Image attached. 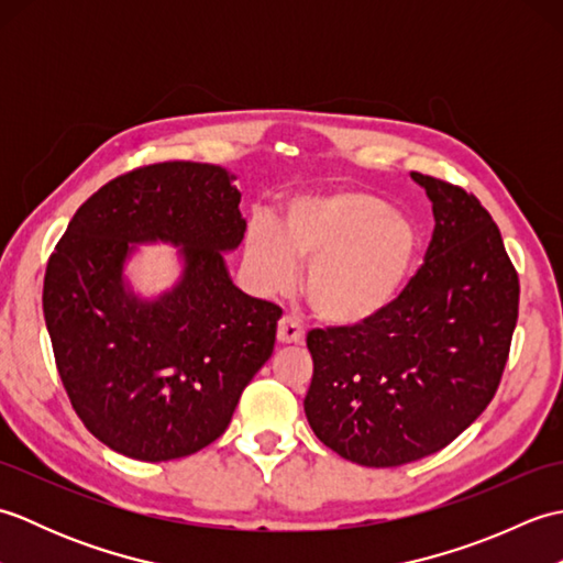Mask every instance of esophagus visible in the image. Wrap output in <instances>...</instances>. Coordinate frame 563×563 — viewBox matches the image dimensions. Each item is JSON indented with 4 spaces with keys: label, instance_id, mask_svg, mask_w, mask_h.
<instances>
[{
    "label": "esophagus",
    "instance_id": "obj_1",
    "mask_svg": "<svg viewBox=\"0 0 563 563\" xmlns=\"http://www.w3.org/2000/svg\"><path fill=\"white\" fill-rule=\"evenodd\" d=\"M305 341V329L300 324V319L285 314L278 321V343L283 345H290V343H302Z\"/></svg>",
    "mask_w": 563,
    "mask_h": 563
}]
</instances>
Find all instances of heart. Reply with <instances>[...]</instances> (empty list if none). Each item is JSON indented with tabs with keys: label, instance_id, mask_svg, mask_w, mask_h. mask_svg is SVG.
Instances as JSON below:
<instances>
[{
	"label": "heart",
	"instance_id": "heart-1",
	"mask_svg": "<svg viewBox=\"0 0 563 563\" xmlns=\"http://www.w3.org/2000/svg\"><path fill=\"white\" fill-rule=\"evenodd\" d=\"M418 236L387 200L367 190H336L292 200L280 232L254 222L246 234V263L261 288L283 290L295 261L309 263L305 297L333 327H363L397 300L413 271Z\"/></svg>",
	"mask_w": 563,
	"mask_h": 563
}]
</instances>
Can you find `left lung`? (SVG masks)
<instances>
[{
    "label": "left lung",
    "instance_id": "1",
    "mask_svg": "<svg viewBox=\"0 0 563 563\" xmlns=\"http://www.w3.org/2000/svg\"><path fill=\"white\" fill-rule=\"evenodd\" d=\"M411 178L435 218L423 266L377 319L307 333V421L363 466L416 462L470 428L494 399L518 324V271L492 214L462 186Z\"/></svg>",
    "mask_w": 563,
    "mask_h": 563
}]
</instances>
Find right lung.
Returning <instances> with one entry per match:
<instances>
[{"mask_svg": "<svg viewBox=\"0 0 563 563\" xmlns=\"http://www.w3.org/2000/svg\"><path fill=\"white\" fill-rule=\"evenodd\" d=\"M242 194L214 164L159 162L101 186L47 258L43 314L81 423L142 462L194 454L232 421L275 345L283 309L232 283L222 251L244 239ZM185 246V278L142 303L122 285L135 241Z\"/></svg>", "mask_w": 563, "mask_h": 563, "instance_id": "1", "label": "right lung"}]
</instances>
